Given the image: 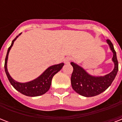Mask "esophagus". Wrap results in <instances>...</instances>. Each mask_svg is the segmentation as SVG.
Here are the masks:
<instances>
[{"instance_id": "esophagus-1", "label": "esophagus", "mask_w": 122, "mask_h": 122, "mask_svg": "<svg viewBox=\"0 0 122 122\" xmlns=\"http://www.w3.org/2000/svg\"><path fill=\"white\" fill-rule=\"evenodd\" d=\"M71 60V58L70 57H66L65 59H64V62H65V63H66V64H68V63H70V61Z\"/></svg>"}]
</instances>
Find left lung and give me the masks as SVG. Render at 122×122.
I'll return each mask as SVG.
<instances>
[{"label":"left lung","instance_id":"8db88e82","mask_svg":"<svg viewBox=\"0 0 122 122\" xmlns=\"http://www.w3.org/2000/svg\"><path fill=\"white\" fill-rule=\"evenodd\" d=\"M106 42L109 44L110 49L113 53V61L115 63L114 70L109 74L104 76H91L82 68L71 62V65L73 68L71 83L75 92L85 97H92L106 91L110 87L115 78L118 70L117 54L112 42L107 39Z\"/></svg>","mask_w":122,"mask_h":122}]
</instances>
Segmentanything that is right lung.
<instances>
[{
    "label": "right lung",
    "instance_id": "obj_1",
    "mask_svg": "<svg viewBox=\"0 0 122 122\" xmlns=\"http://www.w3.org/2000/svg\"><path fill=\"white\" fill-rule=\"evenodd\" d=\"M21 34V33H20ZM12 41V44L9 47L7 52L6 57L5 59L4 68L5 71L7 75V76L8 78L9 81H10V84L14 87V88L20 93L23 94L30 97H35L41 96L47 92L50 89L51 85L52 79L53 78L54 75L56 74L59 71L61 70V69L63 68L64 63H60L59 65H56L52 66L48 68L45 71H44L41 76L38 77L35 80H32L29 82L26 83H20L18 81H15L12 79L9 75L7 69V61L8 58V54L9 51L12 47V45L14 44L17 37Z\"/></svg>",
    "mask_w": 122,
    "mask_h": 122
}]
</instances>
